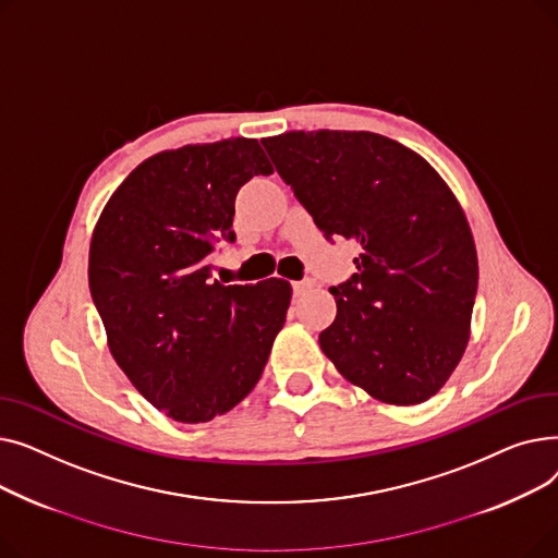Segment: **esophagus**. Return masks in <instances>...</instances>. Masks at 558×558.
<instances>
[{
  "mask_svg": "<svg viewBox=\"0 0 558 558\" xmlns=\"http://www.w3.org/2000/svg\"><path fill=\"white\" fill-rule=\"evenodd\" d=\"M314 287V280L312 278H305V280H296L291 282V289H294V296H301L305 294V291H310Z\"/></svg>",
  "mask_w": 558,
  "mask_h": 558,
  "instance_id": "1",
  "label": "esophagus"
}]
</instances>
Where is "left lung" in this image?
<instances>
[{
  "instance_id": "8db88e82",
  "label": "left lung",
  "mask_w": 558,
  "mask_h": 558,
  "mask_svg": "<svg viewBox=\"0 0 558 558\" xmlns=\"http://www.w3.org/2000/svg\"><path fill=\"white\" fill-rule=\"evenodd\" d=\"M262 144L326 240L360 246L357 274L330 287L324 353L377 400L425 402L463 355L477 294V251L454 194L377 133L291 131Z\"/></svg>"
}]
</instances>
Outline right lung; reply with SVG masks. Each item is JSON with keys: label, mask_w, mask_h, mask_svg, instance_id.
<instances>
[{"label": "right lung", "mask_w": 558, "mask_h": 558, "mask_svg": "<svg viewBox=\"0 0 558 558\" xmlns=\"http://www.w3.org/2000/svg\"><path fill=\"white\" fill-rule=\"evenodd\" d=\"M274 173L257 140L183 146L144 160L106 203L90 242V294L114 362L179 423L226 414L257 385L291 287L213 280L232 242L234 196Z\"/></svg>", "instance_id": "add662e5"}]
</instances>
